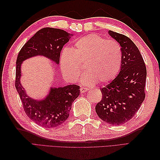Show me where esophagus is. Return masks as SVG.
<instances>
[{"label":"esophagus","instance_id":"34e87169","mask_svg":"<svg viewBox=\"0 0 160 160\" xmlns=\"http://www.w3.org/2000/svg\"><path fill=\"white\" fill-rule=\"evenodd\" d=\"M80 90V93H85L86 91H87L88 90H89V88H87V87H81Z\"/></svg>","mask_w":160,"mask_h":160}]
</instances>
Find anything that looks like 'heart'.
<instances>
[{"mask_svg": "<svg viewBox=\"0 0 160 160\" xmlns=\"http://www.w3.org/2000/svg\"><path fill=\"white\" fill-rule=\"evenodd\" d=\"M122 61V49L117 42L90 34L76 40L73 49H64L60 64L64 77L71 82L79 79L84 66L87 73L83 82L90 84L114 79L120 72Z\"/></svg>", "mask_w": 160, "mask_h": 160, "instance_id": "1", "label": "heart"}]
</instances>
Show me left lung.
Listing matches in <instances>:
<instances>
[{
	"instance_id": "1",
	"label": "left lung",
	"mask_w": 160,
	"mask_h": 160,
	"mask_svg": "<svg viewBox=\"0 0 160 160\" xmlns=\"http://www.w3.org/2000/svg\"><path fill=\"white\" fill-rule=\"evenodd\" d=\"M122 53L120 73L101 89L102 98L96 106L98 116L111 125H121L137 113L145 98L147 68L137 46L121 33L109 31Z\"/></svg>"
}]
</instances>
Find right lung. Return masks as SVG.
I'll list each match as a JSON object with an SVG mask.
<instances>
[{
    "label": "right lung",
    "mask_w": 160,
    "mask_h": 160,
    "mask_svg": "<svg viewBox=\"0 0 160 160\" xmlns=\"http://www.w3.org/2000/svg\"><path fill=\"white\" fill-rule=\"evenodd\" d=\"M70 35L62 29L42 28L23 45L17 57L15 86L22 101L23 109L32 121L44 128H55L67 120L73 102L80 95V86L71 84L51 88L45 100H33L27 96L20 84V67L22 61L38 55L46 56L59 64L60 52L69 41Z\"/></svg>",
    "instance_id": "add662e5"
}]
</instances>
